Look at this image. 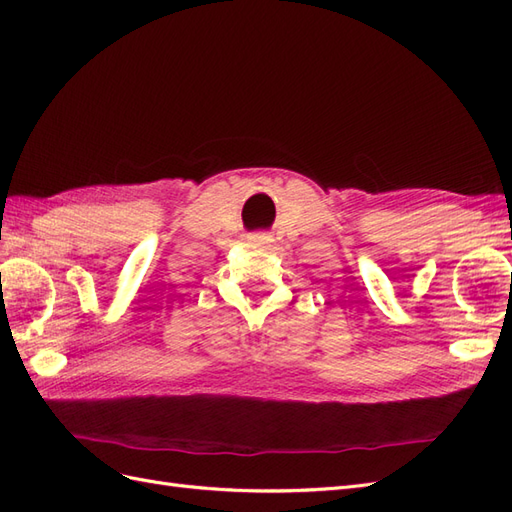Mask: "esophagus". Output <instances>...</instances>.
Masks as SVG:
<instances>
[{"label": "esophagus", "mask_w": 512, "mask_h": 512, "mask_svg": "<svg viewBox=\"0 0 512 512\" xmlns=\"http://www.w3.org/2000/svg\"><path fill=\"white\" fill-rule=\"evenodd\" d=\"M247 239H250V243L254 247H265L271 241V237H267V235H252V237H247Z\"/></svg>", "instance_id": "obj_1"}]
</instances>
